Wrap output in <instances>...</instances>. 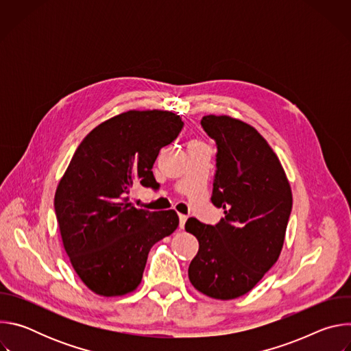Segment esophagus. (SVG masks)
Masks as SVG:
<instances>
[{
  "label": "esophagus",
  "instance_id": "esophagus-1",
  "mask_svg": "<svg viewBox=\"0 0 351 351\" xmlns=\"http://www.w3.org/2000/svg\"><path fill=\"white\" fill-rule=\"evenodd\" d=\"M186 221H187V217H186V215H183V214H179V226H180V229H183V228H184Z\"/></svg>",
  "mask_w": 351,
  "mask_h": 351
}]
</instances>
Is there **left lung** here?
Here are the masks:
<instances>
[{
  "label": "left lung",
  "instance_id": "obj_1",
  "mask_svg": "<svg viewBox=\"0 0 351 351\" xmlns=\"http://www.w3.org/2000/svg\"><path fill=\"white\" fill-rule=\"evenodd\" d=\"M204 130L217 141L211 202L225 218L206 225L189 218L198 240L189 267L191 285L211 298L232 300L252 290L278 261L291 211L285 169L256 128L228 115H206Z\"/></svg>",
  "mask_w": 351,
  "mask_h": 351
}]
</instances>
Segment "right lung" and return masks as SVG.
<instances>
[{"label":"right lung","mask_w":351,"mask_h":351,"mask_svg":"<svg viewBox=\"0 0 351 351\" xmlns=\"http://www.w3.org/2000/svg\"><path fill=\"white\" fill-rule=\"evenodd\" d=\"M182 128V118L169 111L115 115L83 138L61 178L54 206L62 244L75 272L95 294L134 291L149 250L176 230L173 210H140L128 194L136 183L158 189L153 165Z\"/></svg>","instance_id":"add662e5"}]
</instances>
